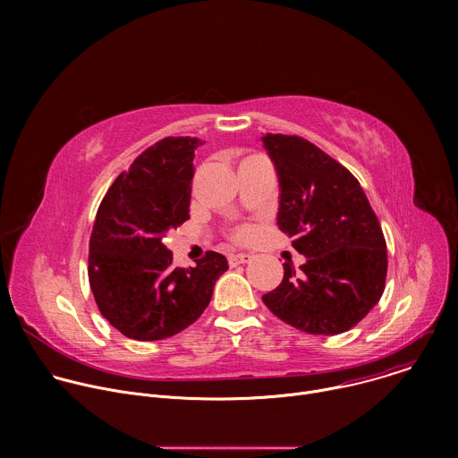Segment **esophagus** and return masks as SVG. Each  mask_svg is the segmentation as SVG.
Returning <instances> with one entry per match:
<instances>
[{"instance_id": "obj_1", "label": "esophagus", "mask_w": 458, "mask_h": 458, "mask_svg": "<svg viewBox=\"0 0 458 458\" xmlns=\"http://www.w3.org/2000/svg\"><path fill=\"white\" fill-rule=\"evenodd\" d=\"M228 259H230V265H244V263H250L253 255L242 251V253H232Z\"/></svg>"}]
</instances>
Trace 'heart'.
<instances>
[{
	"label": "heart",
	"instance_id": "heart-1",
	"mask_svg": "<svg viewBox=\"0 0 458 458\" xmlns=\"http://www.w3.org/2000/svg\"><path fill=\"white\" fill-rule=\"evenodd\" d=\"M237 237H239V239H248V237H250V230H246V228L241 230V232L237 233Z\"/></svg>",
	"mask_w": 458,
	"mask_h": 458
}]
</instances>
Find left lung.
<instances>
[{
  "instance_id": "8db88e82",
  "label": "left lung",
  "mask_w": 458,
  "mask_h": 458,
  "mask_svg": "<svg viewBox=\"0 0 458 458\" xmlns=\"http://www.w3.org/2000/svg\"><path fill=\"white\" fill-rule=\"evenodd\" d=\"M279 179L277 226L306 257L263 295L268 310L311 335L348 332L384 292L382 228L353 174L313 143L284 134L260 138Z\"/></svg>"
}]
</instances>
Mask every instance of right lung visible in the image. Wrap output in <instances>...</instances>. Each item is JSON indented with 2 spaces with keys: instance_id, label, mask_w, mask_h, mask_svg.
<instances>
[{
  "instance_id": "1",
  "label": "right lung",
  "mask_w": 458,
  "mask_h": 458,
  "mask_svg": "<svg viewBox=\"0 0 458 458\" xmlns=\"http://www.w3.org/2000/svg\"><path fill=\"white\" fill-rule=\"evenodd\" d=\"M198 138H165L123 172L103 198L89 244V281L101 315L124 337H172L207 310L228 260L208 251L174 268L165 237L190 219Z\"/></svg>"
}]
</instances>
